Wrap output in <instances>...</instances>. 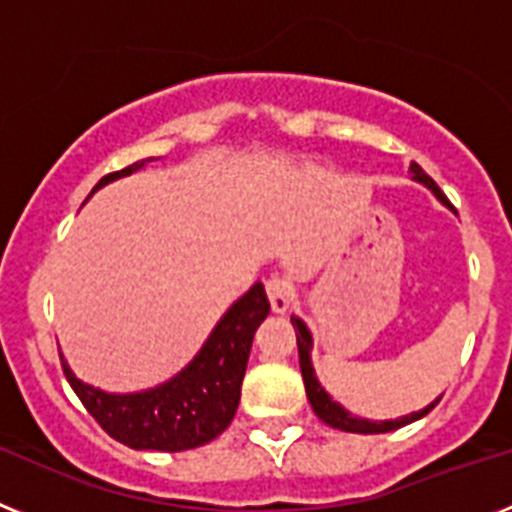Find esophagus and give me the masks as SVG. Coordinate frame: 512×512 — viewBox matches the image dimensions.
<instances>
[{"label":"esophagus","mask_w":512,"mask_h":512,"mask_svg":"<svg viewBox=\"0 0 512 512\" xmlns=\"http://www.w3.org/2000/svg\"><path fill=\"white\" fill-rule=\"evenodd\" d=\"M265 291H268L270 307H273V312H278V315L289 312L291 304H294V299H296L294 286H291V283L281 276L268 278V283H265Z\"/></svg>","instance_id":"34e87169"}]
</instances>
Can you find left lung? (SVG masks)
<instances>
[{"mask_svg":"<svg viewBox=\"0 0 512 512\" xmlns=\"http://www.w3.org/2000/svg\"><path fill=\"white\" fill-rule=\"evenodd\" d=\"M411 174H414L416 182H422L424 187H429V190L435 192L437 200H440L442 205H448V208H450L448 197L442 195V190L437 187L432 176L424 174V169L419 166V163H411ZM291 325H294V330H296V346H299V367H302L304 390H307V398H309V403H312L315 414L320 416L322 422L330 424V427L343 429V432H359V435H380V432H393V429L406 427V424H411V422H416V419L427 416L429 411L435 409L437 401H440V398H437L435 403H429L427 409L414 411V414L401 416V419H390V422H369V419H359V416H354L351 411L343 409L341 403L333 401V398L325 393V388L320 385V380L315 377L312 356H309V351H312V333L307 330V325H304L299 317H291Z\"/></svg>","mask_w":512,"mask_h":512,"instance_id":"left-lung-1","label":"left lung"}]
</instances>
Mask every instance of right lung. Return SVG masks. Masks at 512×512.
<instances>
[{
	"label": "right lung",
	"mask_w": 512,
	"mask_h": 512,
	"mask_svg": "<svg viewBox=\"0 0 512 512\" xmlns=\"http://www.w3.org/2000/svg\"><path fill=\"white\" fill-rule=\"evenodd\" d=\"M148 161H137L127 169L106 174L93 192L101 190L103 184L143 169ZM268 312L270 302L265 286L255 283L242 299L231 304L200 354L174 380L145 393H103L77 380L67 362H62L64 377L103 432L127 448L163 453L200 448L205 442L216 440L234 419L252 338Z\"/></svg>",
	"instance_id": "1"
}]
</instances>
